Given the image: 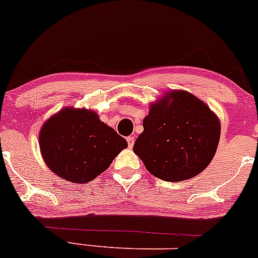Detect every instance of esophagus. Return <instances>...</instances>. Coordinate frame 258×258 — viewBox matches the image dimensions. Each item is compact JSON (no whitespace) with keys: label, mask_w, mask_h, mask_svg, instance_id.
<instances>
[{"label":"esophagus","mask_w":258,"mask_h":258,"mask_svg":"<svg viewBox=\"0 0 258 258\" xmlns=\"http://www.w3.org/2000/svg\"><path fill=\"white\" fill-rule=\"evenodd\" d=\"M135 137H127V144H128L130 148L133 147V144H135Z\"/></svg>","instance_id":"esophagus-1"}]
</instances>
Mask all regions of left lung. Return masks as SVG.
I'll use <instances>...</instances> for the list:
<instances>
[{
  "label": "left lung",
  "instance_id": "left-lung-1",
  "mask_svg": "<svg viewBox=\"0 0 258 258\" xmlns=\"http://www.w3.org/2000/svg\"><path fill=\"white\" fill-rule=\"evenodd\" d=\"M133 151L151 174L164 181L196 176L212 162L220 141V121L190 92L172 91L151 104Z\"/></svg>",
  "mask_w": 258,
  "mask_h": 258
}]
</instances>
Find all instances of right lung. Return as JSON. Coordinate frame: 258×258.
Segmentation results:
<instances>
[{
	"mask_svg": "<svg viewBox=\"0 0 258 258\" xmlns=\"http://www.w3.org/2000/svg\"><path fill=\"white\" fill-rule=\"evenodd\" d=\"M39 148L55 174L85 184L110 166L127 142L92 110L64 108L43 125Z\"/></svg>",
	"mask_w": 258,
	"mask_h": 258,
	"instance_id": "1",
	"label": "right lung"
}]
</instances>
